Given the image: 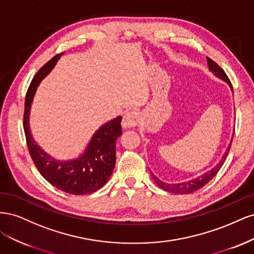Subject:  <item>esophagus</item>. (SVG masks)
<instances>
[{"mask_svg":"<svg viewBox=\"0 0 254 254\" xmlns=\"http://www.w3.org/2000/svg\"><path fill=\"white\" fill-rule=\"evenodd\" d=\"M140 120V115L135 111H129L126 112L124 117H123V121H122V126L128 129V128H133L137 125Z\"/></svg>","mask_w":254,"mask_h":254,"instance_id":"34e87169","label":"esophagus"}]
</instances>
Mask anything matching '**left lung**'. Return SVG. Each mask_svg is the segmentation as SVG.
Here are the masks:
<instances>
[{"label":"left lung","mask_w":254,"mask_h":254,"mask_svg":"<svg viewBox=\"0 0 254 254\" xmlns=\"http://www.w3.org/2000/svg\"><path fill=\"white\" fill-rule=\"evenodd\" d=\"M206 61H207V66H209V70L216 76V77L222 79L224 81H226L230 88H231V90L233 91L232 89V86H231V82H230L229 78L227 74L225 73V71L222 70V68L215 63V61H213L212 59H210L209 57H206ZM232 140L233 137L231 139V141H230V144L228 146V148L226 150V152L224 153V156L221 157L220 161L218 162V164H216V166L213 167L212 170L207 171L206 173L202 174L201 176H198L197 178H194L191 180H189V181H186V182H181V183H166V182H163L161 181L159 178H157V177L153 175L151 173V176L153 180H155V182L157 183V186L160 187L162 190H166V191H170V193H173V194H190V193H194L195 190H199L203 188L205 184L211 181L215 176H216V174L219 172V170L221 168V166L224 165L225 161H226V158L228 156V153L230 151V147H231V144H232Z\"/></svg>","instance_id":"left-lung-1"}]
</instances>
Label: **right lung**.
<instances>
[{"mask_svg":"<svg viewBox=\"0 0 254 254\" xmlns=\"http://www.w3.org/2000/svg\"><path fill=\"white\" fill-rule=\"evenodd\" d=\"M61 55H64V53L57 54L48 61L30 82L25 97L23 127L30 157L43 178L65 193L88 195L102 189L113 172L117 158L115 145L118 137L122 135V117L109 121L97 129L82 155L73 160L54 159L36 143L29 129L30 107L38 86L56 65Z\"/></svg>","mask_w":254,"mask_h":254,"instance_id":"right-lung-1","label":"right lung"}]
</instances>
